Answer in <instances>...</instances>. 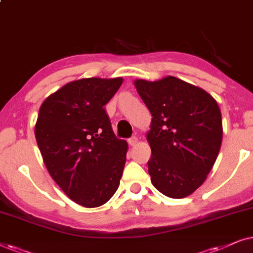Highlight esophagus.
Instances as JSON below:
<instances>
[{
  "label": "esophagus",
  "mask_w": 253,
  "mask_h": 253,
  "mask_svg": "<svg viewBox=\"0 0 253 253\" xmlns=\"http://www.w3.org/2000/svg\"><path fill=\"white\" fill-rule=\"evenodd\" d=\"M137 141H139V140H137V137H136V136H133V137H130V139L128 140V143H129V146H130V147H134V146H135V144L137 143Z\"/></svg>",
  "instance_id": "1"
}]
</instances>
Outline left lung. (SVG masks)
Wrapping results in <instances>:
<instances>
[{
    "label": "left lung",
    "mask_w": 253,
    "mask_h": 253,
    "mask_svg": "<svg viewBox=\"0 0 253 253\" xmlns=\"http://www.w3.org/2000/svg\"><path fill=\"white\" fill-rule=\"evenodd\" d=\"M134 85L151 113L147 141L148 172L161 193L181 199L206 180L222 143V117L207 91L174 76L135 80Z\"/></svg>",
    "instance_id": "8db88e82"
}]
</instances>
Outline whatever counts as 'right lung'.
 <instances>
[{
  "label": "right lung",
  "mask_w": 253,
  "mask_h": 253,
  "mask_svg": "<svg viewBox=\"0 0 253 253\" xmlns=\"http://www.w3.org/2000/svg\"><path fill=\"white\" fill-rule=\"evenodd\" d=\"M123 81H73L39 109L35 135L43 163L60 188L83 207L102 206L119 187L128 144L114 135L104 105Z\"/></svg>",
  "instance_id": "add662e5"
}]
</instances>
